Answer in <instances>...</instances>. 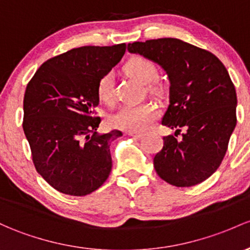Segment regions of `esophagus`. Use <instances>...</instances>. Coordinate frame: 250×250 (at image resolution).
<instances>
[{
	"mask_svg": "<svg viewBox=\"0 0 250 250\" xmlns=\"http://www.w3.org/2000/svg\"><path fill=\"white\" fill-rule=\"evenodd\" d=\"M128 136L135 137V138H142L143 137V133H137V132H126Z\"/></svg>",
	"mask_w": 250,
	"mask_h": 250,
	"instance_id": "esophagus-1",
	"label": "esophagus"
}]
</instances>
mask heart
<instances>
[{
  "label": "heart",
  "instance_id": "heart-1",
  "mask_svg": "<svg viewBox=\"0 0 250 250\" xmlns=\"http://www.w3.org/2000/svg\"><path fill=\"white\" fill-rule=\"evenodd\" d=\"M125 71L128 76L135 79L142 84H149L156 79L157 69L151 61L142 57L132 58L125 64ZM98 98L101 103L111 104L113 103V75L104 74L99 80L96 88ZM158 115L157 107L152 104H127L118 109L109 118V123L114 127L127 132H139L146 130L156 120Z\"/></svg>",
  "mask_w": 250,
  "mask_h": 250
}]
</instances>
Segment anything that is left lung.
Instances as JSON below:
<instances>
[{
    "instance_id": "obj_1",
    "label": "left lung",
    "mask_w": 250,
    "mask_h": 250,
    "mask_svg": "<svg viewBox=\"0 0 250 250\" xmlns=\"http://www.w3.org/2000/svg\"><path fill=\"white\" fill-rule=\"evenodd\" d=\"M127 50L161 65L170 82L162 125L176 131L163 137L154 157L158 176L176 187L205 181L221 166L237 122V96L227 68L213 53L176 38L136 42Z\"/></svg>"
}]
</instances>
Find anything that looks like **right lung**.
Instances as JSON below:
<instances>
[{"label":"right lung","instance_id":"obj_1","mask_svg":"<svg viewBox=\"0 0 250 250\" xmlns=\"http://www.w3.org/2000/svg\"><path fill=\"white\" fill-rule=\"evenodd\" d=\"M125 51L126 44L72 49L42 64L28 82L23 132L37 171L58 192L83 197L111 173L109 146L123 133H98L96 88Z\"/></svg>","mask_w":250,"mask_h":250}]
</instances>
